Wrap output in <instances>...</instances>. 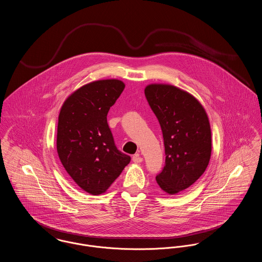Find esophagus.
<instances>
[{
	"label": "esophagus",
	"mask_w": 262,
	"mask_h": 262,
	"mask_svg": "<svg viewBox=\"0 0 262 262\" xmlns=\"http://www.w3.org/2000/svg\"><path fill=\"white\" fill-rule=\"evenodd\" d=\"M144 161V159L140 156V154H136L134 157H133V162L136 163V164H140Z\"/></svg>",
	"instance_id": "esophagus-1"
}]
</instances>
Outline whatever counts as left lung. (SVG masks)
<instances>
[{
	"instance_id": "obj_1",
	"label": "left lung",
	"mask_w": 262,
	"mask_h": 262,
	"mask_svg": "<svg viewBox=\"0 0 262 262\" xmlns=\"http://www.w3.org/2000/svg\"><path fill=\"white\" fill-rule=\"evenodd\" d=\"M145 95L158 118L166 161L158 185L174 195L203 174L211 157V128L201 103L190 93L168 84H150Z\"/></svg>"
}]
</instances>
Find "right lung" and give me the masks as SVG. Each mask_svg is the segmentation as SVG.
I'll list each match as a JSON object with an SVG mask.
<instances>
[{
	"label": "right lung",
	"mask_w": 262,
	"mask_h": 262,
	"mask_svg": "<svg viewBox=\"0 0 262 262\" xmlns=\"http://www.w3.org/2000/svg\"><path fill=\"white\" fill-rule=\"evenodd\" d=\"M123 89L124 83L117 79L93 81L73 92L59 114V159L91 195L104 193L130 162L117 149L106 117Z\"/></svg>",
	"instance_id": "add662e5"
}]
</instances>
